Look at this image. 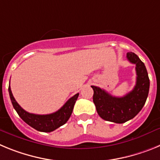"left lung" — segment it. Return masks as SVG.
Instances as JSON below:
<instances>
[{
    "instance_id": "8db88e82",
    "label": "left lung",
    "mask_w": 160,
    "mask_h": 160,
    "mask_svg": "<svg viewBox=\"0 0 160 160\" xmlns=\"http://www.w3.org/2000/svg\"><path fill=\"white\" fill-rule=\"evenodd\" d=\"M130 62L135 64L136 84L123 97H114L102 89L91 86L94 90L93 102L102 119L115 123H123L133 118L142 110L148 98L150 80L146 66L135 53H127Z\"/></svg>"
}]
</instances>
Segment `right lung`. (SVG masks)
<instances>
[{"instance_id": "add662e5", "label": "right lung", "mask_w": 160, "mask_h": 160, "mask_svg": "<svg viewBox=\"0 0 160 160\" xmlns=\"http://www.w3.org/2000/svg\"><path fill=\"white\" fill-rule=\"evenodd\" d=\"M8 93L12 106L21 118L32 128L42 132H51L60 128L61 126L64 125L70 118L74 104L79 95L78 93L70 98L63 107L56 112L49 114H35L25 111L23 108L20 107L12 95L10 86L8 87Z\"/></svg>"}]
</instances>
